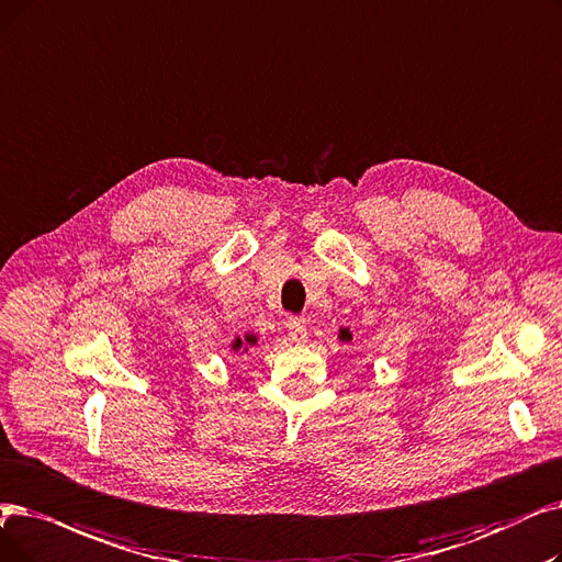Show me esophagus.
Listing matches in <instances>:
<instances>
[{"label":"esophagus","mask_w":562,"mask_h":562,"mask_svg":"<svg viewBox=\"0 0 562 562\" xmlns=\"http://www.w3.org/2000/svg\"><path fill=\"white\" fill-rule=\"evenodd\" d=\"M286 335L291 341H296V345H305L307 341V328L301 322H291L286 326Z\"/></svg>","instance_id":"34e87169"}]
</instances>
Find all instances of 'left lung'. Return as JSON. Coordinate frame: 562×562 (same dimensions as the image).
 Returning a JSON list of instances; mask_svg holds the SVG:
<instances>
[{
	"label": "left lung",
	"mask_w": 562,
	"mask_h": 562,
	"mask_svg": "<svg viewBox=\"0 0 562 562\" xmlns=\"http://www.w3.org/2000/svg\"><path fill=\"white\" fill-rule=\"evenodd\" d=\"M339 339H341V341H349V339H351L349 328H339Z\"/></svg>",
	"instance_id": "left-lung-1"
}]
</instances>
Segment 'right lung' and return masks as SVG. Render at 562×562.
Wrapping results in <instances>:
<instances>
[{
    "mask_svg": "<svg viewBox=\"0 0 562 562\" xmlns=\"http://www.w3.org/2000/svg\"><path fill=\"white\" fill-rule=\"evenodd\" d=\"M250 345H257V335H250V333H248L246 337H236V339L232 341V349H234V351H238V349H246V351H248Z\"/></svg>",
    "mask_w": 562,
    "mask_h": 562,
    "instance_id": "add662e5",
    "label": "right lung"
}]
</instances>
